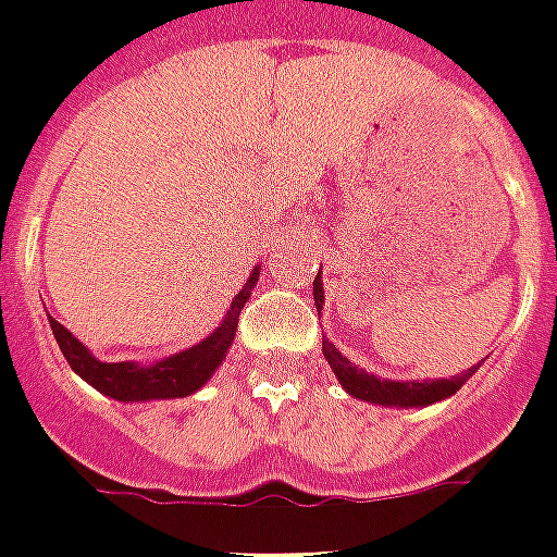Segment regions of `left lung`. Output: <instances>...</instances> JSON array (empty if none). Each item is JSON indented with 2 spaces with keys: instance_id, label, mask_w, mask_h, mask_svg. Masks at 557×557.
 Returning <instances> with one entry per match:
<instances>
[{
  "instance_id": "1",
  "label": "left lung",
  "mask_w": 557,
  "mask_h": 557,
  "mask_svg": "<svg viewBox=\"0 0 557 557\" xmlns=\"http://www.w3.org/2000/svg\"><path fill=\"white\" fill-rule=\"evenodd\" d=\"M314 306H318V312L323 309V280L321 271H318V277H314ZM323 358L330 361L332 372L338 375V384L347 389L352 398H361V401H370V405H381V407H428L436 405V401H445L457 393L462 384H466L480 364L468 367L459 375H450V379H428V381H396V379H381V375H372V372L361 370L349 361L347 356H341V349L332 344V341H323Z\"/></svg>"
}]
</instances>
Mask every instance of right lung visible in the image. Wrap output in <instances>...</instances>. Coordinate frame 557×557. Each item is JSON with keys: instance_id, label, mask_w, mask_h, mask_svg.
<instances>
[{"instance_id": "right-lung-1", "label": "right lung", "mask_w": 557, "mask_h": 557, "mask_svg": "<svg viewBox=\"0 0 557 557\" xmlns=\"http://www.w3.org/2000/svg\"><path fill=\"white\" fill-rule=\"evenodd\" d=\"M257 280H260V265H253V271L245 280V286L231 300V309H227V314L222 318L216 330L205 335L199 344L182 349L176 356L150 361V364H138V361H100L98 356H91V349L83 341L74 338L72 332L65 330L63 323H57L51 314H48V323H51L57 347L65 356L69 367L86 384H91L98 393H103V396L115 398V401L185 398L193 396L196 389L205 387L213 379V372L222 367L227 349L234 344L239 312L248 304Z\"/></svg>"}]
</instances>
